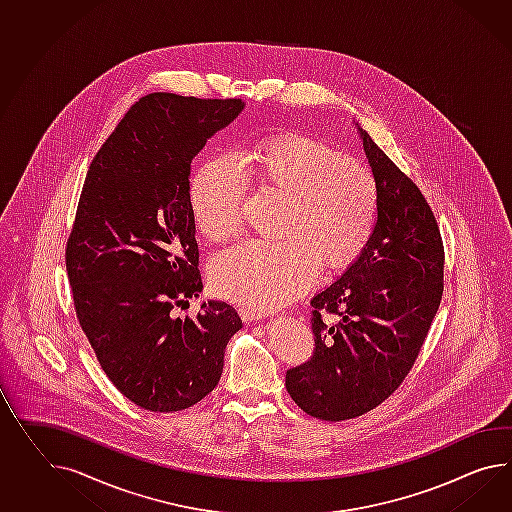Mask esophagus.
<instances>
[{
  "mask_svg": "<svg viewBox=\"0 0 512 512\" xmlns=\"http://www.w3.org/2000/svg\"><path fill=\"white\" fill-rule=\"evenodd\" d=\"M237 312H239L243 321H258V319L262 317V312L256 310V308H252V306H239Z\"/></svg>",
  "mask_w": 512,
  "mask_h": 512,
  "instance_id": "esophagus-1",
  "label": "esophagus"
}]
</instances>
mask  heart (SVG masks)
Here are the masks:
<instances>
[{"mask_svg":"<svg viewBox=\"0 0 512 512\" xmlns=\"http://www.w3.org/2000/svg\"><path fill=\"white\" fill-rule=\"evenodd\" d=\"M243 165L256 189L282 200L276 241H243L210 262L211 288L252 308H275L314 284L319 263L341 269L366 249L377 219V182L362 159L302 133L267 137ZM193 221L221 243L243 226L247 182L232 158H215L195 174L189 191Z\"/></svg>","mask_w":512,"mask_h":512,"instance_id":"heart-1","label":"heart"}]
</instances>
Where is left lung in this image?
<instances>
[{"instance_id":"left-lung-1","label":"left lung","mask_w":512,"mask_h":512,"mask_svg":"<svg viewBox=\"0 0 512 512\" xmlns=\"http://www.w3.org/2000/svg\"><path fill=\"white\" fill-rule=\"evenodd\" d=\"M360 135L377 182V223L358 260L310 302L314 354L286 373L291 399L317 420H353L394 394L444 293V243L427 198Z\"/></svg>"}]
</instances>
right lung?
I'll return each instance as SVG.
<instances>
[{"label": "right lung", "mask_w": 512, "mask_h": 512, "mask_svg": "<svg viewBox=\"0 0 512 512\" xmlns=\"http://www.w3.org/2000/svg\"><path fill=\"white\" fill-rule=\"evenodd\" d=\"M243 109L239 98L152 92L126 111L92 159L66 241L79 327L118 392L150 412L197 405L219 384L241 325L204 302L189 200L191 161Z\"/></svg>", "instance_id": "add662e5"}]
</instances>
